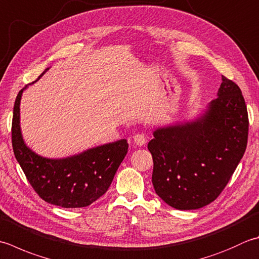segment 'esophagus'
I'll return each mask as SVG.
<instances>
[{"instance_id": "1", "label": "esophagus", "mask_w": 259, "mask_h": 259, "mask_svg": "<svg viewBox=\"0 0 259 259\" xmlns=\"http://www.w3.org/2000/svg\"><path fill=\"white\" fill-rule=\"evenodd\" d=\"M134 141L137 146H144L147 143V137L144 134H136L134 136Z\"/></svg>"}]
</instances>
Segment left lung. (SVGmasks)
<instances>
[{"instance_id": "8db88e82", "label": "left lung", "mask_w": 259, "mask_h": 259, "mask_svg": "<svg viewBox=\"0 0 259 259\" xmlns=\"http://www.w3.org/2000/svg\"><path fill=\"white\" fill-rule=\"evenodd\" d=\"M248 129L241 90L222 76L218 98L201 119L154 133L148 149L157 195L179 210L200 209L214 201L245 154Z\"/></svg>"}]
</instances>
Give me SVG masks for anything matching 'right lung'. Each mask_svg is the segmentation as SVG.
<instances>
[{
  "label": "right lung",
  "mask_w": 259,
  "mask_h": 259,
  "mask_svg": "<svg viewBox=\"0 0 259 259\" xmlns=\"http://www.w3.org/2000/svg\"><path fill=\"white\" fill-rule=\"evenodd\" d=\"M24 89L15 99L11 133L14 156L30 185L50 204L67 209L92 204L112 183L128 151V143L121 139L63 159L38 156L25 146L20 131V100Z\"/></svg>",
  "instance_id": "obj_1"
}]
</instances>
